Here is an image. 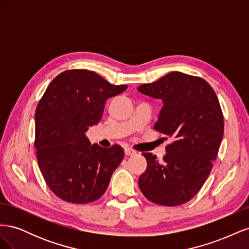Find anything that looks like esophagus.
Returning a JSON list of instances; mask_svg holds the SVG:
<instances>
[{"label":"esophagus","mask_w":249,"mask_h":249,"mask_svg":"<svg viewBox=\"0 0 249 249\" xmlns=\"http://www.w3.org/2000/svg\"><path fill=\"white\" fill-rule=\"evenodd\" d=\"M135 153V150L134 149H132V148H129V147H126V148H124V154L126 155V156H132V155H134Z\"/></svg>","instance_id":"34e87169"}]
</instances>
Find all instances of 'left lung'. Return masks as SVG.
I'll return each instance as SVG.
<instances>
[{"instance_id": "8db88e82", "label": "left lung", "mask_w": 249, "mask_h": 249, "mask_svg": "<svg viewBox=\"0 0 249 249\" xmlns=\"http://www.w3.org/2000/svg\"><path fill=\"white\" fill-rule=\"evenodd\" d=\"M137 89L163 101L154 129L173 140L163 162L150 153L142 154L147 167L139 177V188L157 205H183L201 189L219 150L224 129L219 101L206 80L179 71Z\"/></svg>"}]
</instances>
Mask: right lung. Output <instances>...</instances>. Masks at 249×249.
Returning a JSON list of instances; mask_svg holds the SVG:
<instances>
[{
    "instance_id": "right-lung-1",
    "label": "right lung",
    "mask_w": 249,
    "mask_h": 249,
    "mask_svg": "<svg viewBox=\"0 0 249 249\" xmlns=\"http://www.w3.org/2000/svg\"><path fill=\"white\" fill-rule=\"evenodd\" d=\"M126 88L110 84L94 71L69 70L43 93L35 112L34 145L41 175L59 198L88 203L107 190L124 148L91 145L85 133L100 123L109 97Z\"/></svg>"
}]
</instances>
